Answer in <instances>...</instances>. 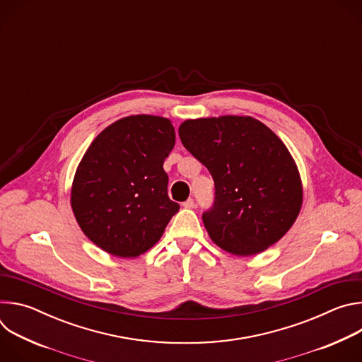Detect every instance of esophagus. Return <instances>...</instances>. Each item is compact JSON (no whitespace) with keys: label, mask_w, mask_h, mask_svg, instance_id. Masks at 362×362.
<instances>
[{"label":"esophagus","mask_w":362,"mask_h":362,"mask_svg":"<svg viewBox=\"0 0 362 362\" xmlns=\"http://www.w3.org/2000/svg\"><path fill=\"white\" fill-rule=\"evenodd\" d=\"M183 208H186V209H193V208H194V200H193V199H187L186 202H183Z\"/></svg>","instance_id":"34e87169"}]
</instances>
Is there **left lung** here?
I'll use <instances>...</instances> for the list:
<instances>
[{"instance_id":"obj_1","label":"left lung","mask_w":362,"mask_h":362,"mask_svg":"<svg viewBox=\"0 0 362 362\" xmlns=\"http://www.w3.org/2000/svg\"><path fill=\"white\" fill-rule=\"evenodd\" d=\"M179 136L214 177L215 202L202 219L219 247L256 255L291 229L302 206V182L269 127L249 116H221L186 120Z\"/></svg>"}]
</instances>
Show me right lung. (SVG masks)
Returning <instances> with one entry per match:
<instances>
[{"label": "right lung", "mask_w": 362, "mask_h": 362, "mask_svg": "<svg viewBox=\"0 0 362 362\" xmlns=\"http://www.w3.org/2000/svg\"><path fill=\"white\" fill-rule=\"evenodd\" d=\"M175 139L169 119L137 115L93 140L74 175L71 209L100 249L136 257L159 242L180 208L169 199L163 169Z\"/></svg>", "instance_id": "obj_1"}]
</instances>
